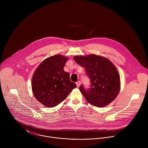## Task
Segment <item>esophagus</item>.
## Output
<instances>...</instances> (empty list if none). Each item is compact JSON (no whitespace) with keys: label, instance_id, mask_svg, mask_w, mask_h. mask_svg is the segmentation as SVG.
<instances>
[{"label":"esophagus","instance_id":"esophagus-1","mask_svg":"<svg viewBox=\"0 0 148 148\" xmlns=\"http://www.w3.org/2000/svg\"><path fill=\"white\" fill-rule=\"evenodd\" d=\"M76 84L77 87H79V86L80 85V81H77V82L76 83Z\"/></svg>","mask_w":148,"mask_h":148}]
</instances>
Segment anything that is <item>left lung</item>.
<instances>
[{
  "label": "left lung",
  "mask_w": 148,
  "mask_h": 148,
  "mask_svg": "<svg viewBox=\"0 0 148 148\" xmlns=\"http://www.w3.org/2000/svg\"><path fill=\"white\" fill-rule=\"evenodd\" d=\"M73 58L84 68L85 75L90 79V88L86 89L83 84L79 87L86 101L100 108L113 101L120 89V76L114 64L106 58L95 55Z\"/></svg>",
  "instance_id": "8db88e82"
}]
</instances>
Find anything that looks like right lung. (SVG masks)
Listing matches in <instances>:
<instances>
[{
  "label": "right lung",
  "mask_w": 148,
  "mask_h": 148,
  "mask_svg": "<svg viewBox=\"0 0 148 148\" xmlns=\"http://www.w3.org/2000/svg\"><path fill=\"white\" fill-rule=\"evenodd\" d=\"M68 58L58 55L40 64L34 73L32 89L35 98L42 105L54 107L64 100L76 87L71 82L69 73L64 70Z\"/></svg>",
  "instance_id": "obj_1"
}]
</instances>
